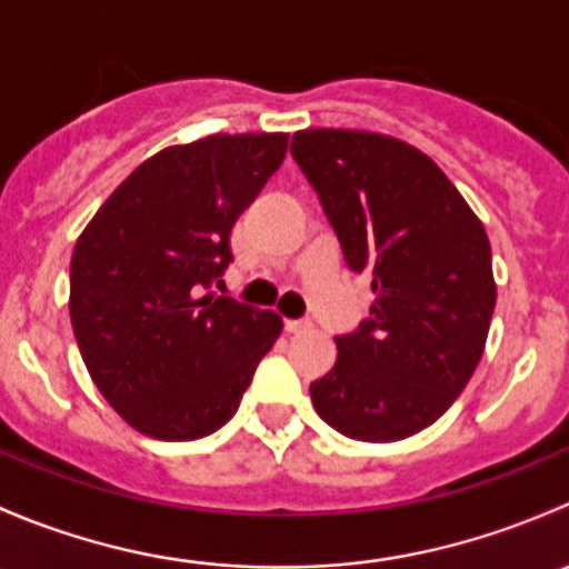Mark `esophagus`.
Wrapping results in <instances>:
<instances>
[{
    "mask_svg": "<svg viewBox=\"0 0 569 569\" xmlns=\"http://www.w3.org/2000/svg\"><path fill=\"white\" fill-rule=\"evenodd\" d=\"M286 330H289V332L311 330V321H308V319H286Z\"/></svg>",
    "mask_w": 569,
    "mask_h": 569,
    "instance_id": "1",
    "label": "esophagus"
}]
</instances>
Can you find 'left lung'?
<instances>
[{
  "label": "left lung",
  "mask_w": 569,
  "mask_h": 569,
  "mask_svg": "<svg viewBox=\"0 0 569 569\" xmlns=\"http://www.w3.org/2000/svg\"><path fill=\"white\" fill-rule=\"evenodd\" d=\"M291 157L317 189L343 261L371 274V317L338 336L311 399L366 443L438 421L479 366L496 308L490 239L455 183L418 148L375 131L306 129Z\"/></svg>",
  "instance_id": "obj_1"
}]
</instances>
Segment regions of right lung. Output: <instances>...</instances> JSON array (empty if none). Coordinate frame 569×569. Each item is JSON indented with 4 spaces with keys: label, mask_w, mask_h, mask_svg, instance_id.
Masks as SVG:
<instances>
[{
    "label": "right lung",
    "mask_w": 569,
    "mask_h": 569,
    "mask_svg": "<svg viewBox=\"0 0 569 569\" xmlns=\"http://www.w3.org/2000/svg\"><path fill=\"white\" fill-rule=\"evenodd\" d=\"M289 134H211L146 159L71 256V325L96 388L137 432L198 440L237 412L283 330L274 311L203 295L231 228L280 168Z\"/></svg>",
    "instance_id": "obj_1"
}]
</instances>
